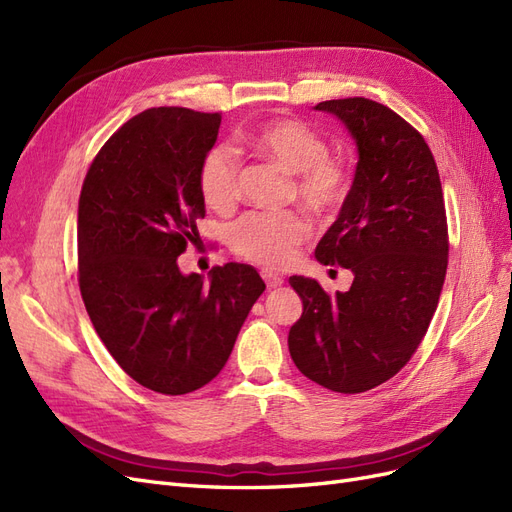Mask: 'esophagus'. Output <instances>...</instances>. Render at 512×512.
<instances>
[{
	"instance_id": "esophagus-1",
	"label": "esophagus",
	"mask_w": 512,
	"mask_h": 512,
	"mask_svg": "<svg viewBox=\"0 0 512 512\" xmlns=\"http://www.w3.org/2000/svg\"><path fill=\"white\" fill-rule=\"evenodd\" d=\"M260 275H262V280H265V284H267V288H277V286H282L284 284V280L277 273H273V271H269V269H262L260 271Z\"/></svg>"
}]
</instances>
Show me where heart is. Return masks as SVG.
Here are the masks:
<instances>
[{"label":"heart","mask_w":512,"mask_h":512,"mask_svg":"<svg viewBox=\"0 0 512 512\" xmlns=\"http://www.w3.org/2000/svg\"><path fill=\"white\" fill-rule=\"evenodd\" d=\"M247 143L260 158L294 175L292 190L318 213L335 211L350 190L348 168L327 158L322 138L294 119H277L258 128ZM198 190L213 211H228L239 196V162L228 147H213L198 168ZM309 235V222L297 211L247 213L230 228V245L241 258L265 267H284Z\"/></svg>","instance_id":"1"}]
</instances>
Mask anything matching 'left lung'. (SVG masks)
Returning a JSON list of instances; mask_svg holds the SVG:
<instances>
[{
	"label": "left lung",
	"instance_id": "1",
	"mask_svg": "<svg viewBox=\"0 0 512 512\" xmlns=\"http://www.w3.org/2000/svg\"><path fill=\"white\" fill-rule=\"evenodd\" d=\"M314 111L342 121L359 156L337 220L316 245L318 262L342 265L354 280L329 297L312 277H290L303 314L288 348L309 380L363 393L410 361L438 307L448 265L442 185L425 138L389 106L346 98Z\"/></svg>",
	"mask_w": 512,
	"mask_h": 512
}]
</instances>
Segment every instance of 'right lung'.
I'll return each mask as SVG.
<instances>
[{
    "instance_id": "obj_1",
    "label": "right lung",
    "mask_w": 512,
    "mask_h": 512,
    "mask_svg": "<svg viewBox=\"0 0 512 512\" xmlns=\"http://www.w3.org/2000/svg\"><path fill=\"white\" fill-rule=\"evenodd\" d=\"M220 113L160 106L108 138L79 200V286L91 324L126 374L162 395L211 382L265 282L250 265L185 275L177 258L205 218L198 168Z\"/></svg>"
}]
</instances>
